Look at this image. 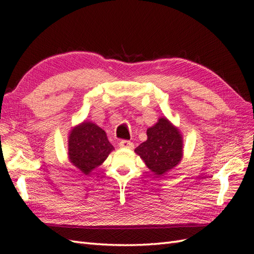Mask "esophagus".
Returning a JSON list of instances; mask_svg holds the SVG:
<instances>
[{"label":"esophagus","instance_id":"esophagus-1","mask_svg":"<svg viewBox=\"0 0 254 254\" xmlns=\"http://www.w3.org/2000/svg\"><path fill=\"white\" fill-rule=\"evenodd\" d=\"M119 146L123 148H133L134 144L131 141H127V139H122V141L119 143Z\"/></svg>","mask_w":254,"mask_h":254}]
</instances>
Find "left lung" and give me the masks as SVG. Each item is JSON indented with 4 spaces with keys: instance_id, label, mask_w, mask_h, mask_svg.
Returning <instances> with one entry per match:
<instances>
[{
    "instance_id": "obj_1",
    "label": "left lung",
    "mask_w": 254,
    "mask_h": 254,
    "mask_svg": "<svg viewBox=\"0 0 254 254\" xmlns=\"http://www.w3.org/2000/svg\"><path fill=\"white\" fill-rule=\"evenodd\" d=\"M155 175L163 176L179 164L182 157L181 134L166 118L147 130V141L135 148Z\"/></svg>"
}]
</instances>
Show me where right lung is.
<instances>
[{
	"instance_id": "obj_1",
	"label": "right lung",
	"mask_w": 254,
	"mask_h": 254,
	"mask_svg": "<svg viewBox=\"0 0 254 254\" xmlns=\"http://www.w3.org/2000/svg\"><path fill=\"white\" fill-rule=\"evenodd\" d=\"M113 149L106 132L91 122H84L69 134V160L85 175L104 163Z\"/></svg>"
}]
</instances>
